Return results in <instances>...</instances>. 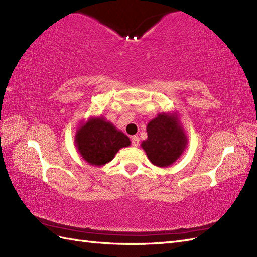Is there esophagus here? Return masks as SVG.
I'll list each match as a JSON object with an SVG mask.
<instances>
[{
  "label": "esophagus",
  "mask_w": 257,
  "mask_h": 257,
  "mask_svg": "<svg viewBox=\"0 0 257 257\" xmlns=\"http://www.w3.org/2000/svg\"><path fill=\"white\" fill-rule=\"evenodd\" d=\"M132 145L134 147H137L139 145V137H138V136H133V137H132Z\"/></svg>",
  "instance_id": "1"
}]
</instances>
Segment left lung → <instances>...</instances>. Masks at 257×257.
<instances>
[{"label":"left lung","mask_w":257,"mask_h":257,"mask_svg":"<svg viewBox=\"0 0 257 257\" xmlns=\"http://www.w3.org/2000/svg\"><path fill=\"white\" fill-rule=\"evenodd\" d=\"M148 138L141 148L152 165L166 168L173 165L188 146V137L178 112H161L147 124Z\"/></svg>","instance_id":"8db88e82"}]
</instances>
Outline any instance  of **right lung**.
<instances>
[{
  "instance_id": "add662e5",
  "label": "right lung",
  "mask_w": 257,
  "mask_h": 257,
  "mask_svg": "<svg viewBox=\"0 0 257 257\" xmlns=\"http://www.w3.org/2000/svg\"><path fill=\"white\" fill-rule=\"evenodd\" d=\"M130 139L103 117H90L76 130L75 145L80 157L91 166H105Z\"/></svg>"
}]
</instances>
